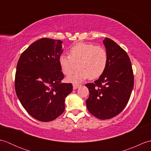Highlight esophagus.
<instances>
[{
  "label": "esophagus",
  "instance_id": "obj_1",
  "mask_svg": "<svg viewBox=\"0 0 151 151\" xmlns=\"http://www.w3.org/2000/svg\"><path fill=\"white\" fill-rule=\"evenodd\" d=\"M80 85L78 84H73V89H76L79 88Z\"/></svg>",
  "mask_w": 151,
  "mask_h": 151
}]
</instances>
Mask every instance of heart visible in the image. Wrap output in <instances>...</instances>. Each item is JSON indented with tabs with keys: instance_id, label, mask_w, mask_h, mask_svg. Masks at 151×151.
<instances>
[{
	"instance_id": "heart-1",
	"label": "heart",
	"mask_w": 151,
	"mask_h": 151,
	"mask_svg": "<svg viewBox=\"0 0 151 151\" xmlns=\"http://www.w3.org/2000/svg\"><path fill=\"white\" fill-rule=\"evenodd\" d=\"M59 63L65 75L72 72L78 64L79 69L67 76L66 80L78 84L89 77L97 78L103 74L108 63V53L102 46L78 43L70 48V55L61 54Z\"/></svg>"
}]
</instances>
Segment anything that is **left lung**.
Masks as SVG:
<instances>
[{
    "label": "left lung",
    "instance_id": "obj_1",
    "mask_svg": "<svg viewBox=\"0 0 151 151\" xmlns=\"http://www.w3.org/2000/svg\"><path fill=\"white\" fill-rule=\"evenodd\" d=\"M103 43L108 63L103 74L94 83L86 84L89 96L86 106L89 113L100 119H109L123 111L134 87L132 64L125 50L110 38Z\"/></svg>",
    "mask_w": 151,
    "mask_h": 151
}]
</instances>
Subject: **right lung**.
I'll return each mask as SVG.
<instances>
[{
  "label": "right lung",
  "mask_w": 151,
  "mask_h": 151,
  "mask_svg": "<svg viewBox=\"0 0 151 151\" xmlns=\"http://www.w3.org/2000/svg\"><path fill=\"white\" fill-rule=\"evenodd\" d=\"M62 41L41 38L32 43L19 58L15 73L16 94L23 108L36 119L48 122L65 110V99L73 91L62 83L59 63Z\"/></svg>",
  "instance_id": "obj_1"
}]
</instances>
